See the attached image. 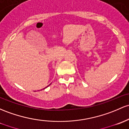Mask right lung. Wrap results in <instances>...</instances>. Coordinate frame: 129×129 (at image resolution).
Returning a JSON list of instances; mask_svg holds the SVG:
<instances>
[{
  "label": "right lung",
  "instance_id": "right-lung-1",
  "mask_svg": "<svg viewBox=\"0 0 129 129\" xmlns=\"http://www.w3.org/2000/svg\"><path fill=\"white\" fill-rule=\"evenodd\" d=\"M48 86H47V87H48ZM45 88H46V87H45ZM45 88H44V89H45Z\"/></svg>",
  "mask_w": 129,
  "mask_h": 129
}]
</instances>
